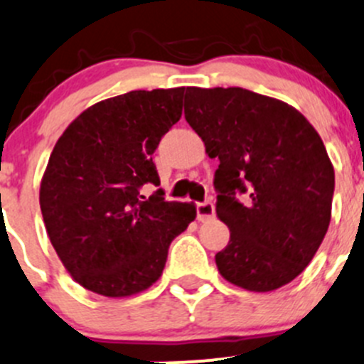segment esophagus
Returning a JSON list of instances; mask_svg holds the SVG:
<instances>
[{"instance_id":"esophagus-1","label":"esophagus","mask_w":364,"mask_h":364,"mask_svg":"<svg viewBox=\"0 0 364 364\" xmlns=\"http://www.w3.org/2000/svg\"><path fill=\"white\" fill-rule=\"evenodd\" d=\"M213 215H215V207H213L212 201H203V203L196 205L198 220H207Z\"/></svg>"}]
</instances>
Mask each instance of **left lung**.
Wrapping results in <instances>:
<instances>
[{
    "mask_svg": "<svg viewBox=\"0 0 364 364\" xmlns=\"http://www.w3.org/2000/svg\"><path fill=\"white\" fill-rule=\"evenodd\" d=\"M183 114L220 161L215 212L230 228L220 275L266 293L296 279L331 219L335 170L312 124L293 107L242 87H187Z\"/></svg>",
    "mask_w": 364,
    "mask_h": 364,
    "instance_id": "8db88e82",
    "label": "left lung"
}]
</instances>
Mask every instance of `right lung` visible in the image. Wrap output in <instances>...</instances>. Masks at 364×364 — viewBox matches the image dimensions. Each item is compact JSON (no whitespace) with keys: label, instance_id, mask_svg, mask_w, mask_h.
<instances>
[{"label":"right lung","instance_id":"right-lung-1","mask_svg":"<svg viewBox=\"0 0 364 364\" xmlns=\"http://www.w3.org/2000/svg\"><path fill=\"white\" fill-rule=\"evenodd\" d=\"M186 89L131 91L87 108L48 159L40 207L59 259L85 289L110 298L147 289L168 249L196 217L191 203L151 196L159 186L152 154L182 117Z\"/></svg>","mask_w":364,"mask_h":364}]
</instances>
